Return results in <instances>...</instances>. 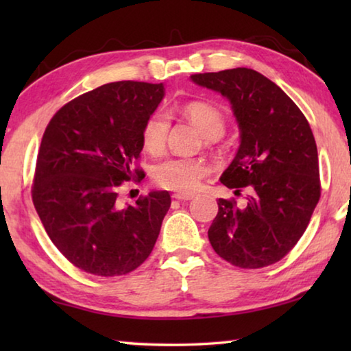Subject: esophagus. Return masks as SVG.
Segmentation results:
<instances>
[{"label": "esophagus", "mask_w": 351, "mask_h": 351, "mask_svg": "<svg viewBox=\"0 0 351 351\" xmlns=\"http://www.w3.org/2000/svg\"><path fill=\"white\" fill-rule=\"evenodd\" d=\"M193 197H195L193 193H181V192L173 193V198L180 199V201H189V199H192Z\"/></svg>", "instance_id": "1"}]
</instances>
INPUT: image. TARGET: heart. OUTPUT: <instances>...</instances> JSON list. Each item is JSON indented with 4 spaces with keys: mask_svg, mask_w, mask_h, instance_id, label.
Segmentation results:
<instances>
[{
    "mask_svg": "<svg viewBox=\"0 0 351 351\" xmlns=\"http://www.w3.org/2000/svg\"><path fill=\"white\" fill-rule=\"evenodd\" d=\"M182 112L206 139L215 141L224 133V116L217 106L206 102H190L184 106ZM169 130L167 114L161 111L153 112L142 128V145L145 150L153 154L161 153L167 141ZM206 173L207 165L201 159L169 158L154 165L152 176L153 181L164 189L192 192Z\"/></svg>",
    "mask_w": 351,
    "mask_h": 351,
    "instance_id": "heart-1",
    "label": "heart"
}]
</instances>
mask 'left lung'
<instances>
[{
    "instance_id": "obj_1",
    "label": "left lung",
    "mask_w": 351,
    "mask_h": 351,
    "mask_svg": "<svg viewBox=\"0 0 351 351\" xmlns=\"http://www.w3.org/2000/svg\"><path fill=\"white\" fill-rule=\"evenodd\" d=\"M229 100L240 145L223 171L226 187L247 189L246 206L218 199L209 241L245 269L276 263L304 235L320 197L317 147L310 123L280 86L247 68L190 75Z\"/></svg>"
}]
</instances>
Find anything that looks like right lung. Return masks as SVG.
<instances>
[{"instance_id":"right-lung-1","label":"right lung","mask_w":351,"mask_h":351,"mask_svg":"<svg viewBox=\"0 0 351 351\" xmlns=\"http://www.w3.org/2000/svg\"><path fill=\"white\" fill-rule=\"evenodd\" d=\"M164 96V83H106L71 100L46 127L32 201L51 241L82 271L123 276L153 251L169 192L152 190L123 206L117 189L139 176L130 167L144 148V123Z\"/></svg>"}]
</instances>
